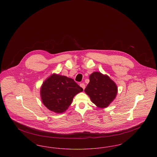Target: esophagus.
I'll use <instances>...</instances> for the list:
<instances>
[{"label":"esophagus","mask_w":157,"mask_h":157,"mask_svg":"<svg viewBox=\"0 0 157 157\" xmlns=\"http://www.w3.org/2000/svg\"><path fill=\"white\" fill-rule=\"evenodd\" d=\"M80 86H81V88H82L83 90H85V85L84 83H80Z\"/></svg>","instance_id":"34e87169"}]
</instances>
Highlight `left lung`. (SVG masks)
<instances>
[{"label":"left lung","mask_w":157,"mask_h":157,"mask_svg":"<svg viewBox=\"0 0 157 157\" xmlns=\"http://www.w3.org/2000/svg\"><path fill=\"white\" fill-rule=\"evenodd\" d=\"M84 91L97 107L105 108L117 97L118 88L109 76L94 72L90 75V82Z\"/></svg>","instance_id":"left-lung-1"}]
</instances>
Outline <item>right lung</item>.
<instances>
[{"label":"right lung","mask_w":157,"mask_h":157,"mask_svg":"<svg viewBox=\"0 0 157 157\" xmlns=\"http://www.w3.org/2000/svg\"><path fill=\"white\" fill-rule=\"evenodd\" d=\"M82 91L73 79L53 74L43 82L40 94L43 104L49 110L61 113L67 110L74 97Z\"/></svg>","instance_id":"right-lung-1"}]
</instances>
